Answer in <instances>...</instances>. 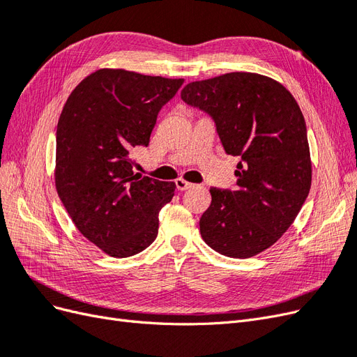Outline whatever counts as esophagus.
<instances>
[{
	"label": "esophagus",
	"instance_id": "34e87169",
	"mask_svg": "<svg viewBox=\"0 0 357 357\" xmlns=\"http://www.w3.org/2000/svg\"><path fill=\"white\" fill-rule=\"evenodd\" d=\"M176 186H177L178 190H186V189L192 188L193 185H192V183L186 181V180H183V178H177V180H176Z\"/></svg>",
	"mask_w": 357,
	"mask_h": 357
}]
</instances>
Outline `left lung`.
I'll use <instances>...</instances> for the list:
<instances>
[{
    "mask_svg": "<svg viewBox=\"0 0 357 357\" xmlns=\"http://www.w3.org/2000/svg\"><path fill=\"white\" fill-rule=\"evenodd\" d=\"M181 100L213 117L225 152L238 156L236 189L211 188L202 240L229 257H252L294 223L311 188L305 119L282 83L256 73L192 82Z\"/></svg>",
    "mask_w": 357,
    "mask_h": 357,
    "instance_id": "1",
    "label": "left lung"
}]
</instances>
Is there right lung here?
I'll list each match as a JSON object with an SVG mask.
<instances>
[{
    "label": "right lung",
    "instance_id": "obj_1",
    "mask_svg": "<svg viewBox=\"0 0 357 357\" xmlns=\"http://www.w3.org/2000/svg\"><path fill=\"white\" fill-rule=\"evenodd\" d=\"M183 79L101 68L68 96L56 129L55 185L73 223L104 253L128 257L158 235L174 181L134 174L132 149L149 146L158 113Z\"/></svg>",
    "mask_w": 357,
    "mask_h": 357
}]
</instances>
